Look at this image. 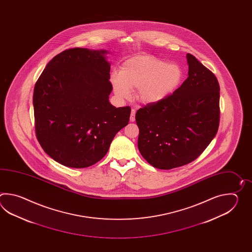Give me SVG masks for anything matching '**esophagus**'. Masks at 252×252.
<instances>
[{
    "label": "esophagus",
    "mask_w": 252,
    "mask_h": 252,
    "mask_svg": "<svg viewBox=\"0 0 252 252\" xmlns=\"http://www.w3.org/2000/svg\"><path fill=\"white\" fill-rule=\"evenodd\" d=\"M135 114H136V110H135V109H131L130 117H129V121H130V122H134V121H135Z\"/></svg>",
    "instance_id": "34e87169"
}]
</instances>
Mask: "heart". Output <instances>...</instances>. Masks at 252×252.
I'll return each instance as SVG.
<instances>
[{
  "label": "heart",
  "instance_id": "heart-1",
  "mask_svg": "<svg viewBox=\"0 0 252 252\" xmlns=\"http://www.w3.org/2000/svg\"><path fill=\"white\" fill-rule=\"evenodd\" d=\"M182 70L176 64L153 56H136L125 60L120 73L113 72L111 82L120 98H128L137 88V98L144 103L161 102L177 89L182 80Z\"/></svg>",
  "mask_w": 252,
  "mask_h": 252
}]
</instances>
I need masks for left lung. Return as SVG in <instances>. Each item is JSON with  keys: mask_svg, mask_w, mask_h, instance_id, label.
I'll return each mask as SVG.
<instances>
[{"mask_svg": "<svg viewBox=\"0 0 252 252\" xmlns=\"http://www.w3.org/2000/svg\"><path fill=\"white\" fill-rule=\"evenodd\" d=\"M188 77L161 102L136 113L138 148L151 166L172 169L196 159L218 131L220 86L214 73L188 53Z\"/></svg>", "mask_w": 252, "mask_h": 252, "instance_id": "left-lung-1", "label": "left lung"}]
</instances>
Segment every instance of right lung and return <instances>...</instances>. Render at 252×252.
<instances>
[{"label": "right lung", "instance_id": "obj_1", "mask_svg": "<svg viewBox=\"0 0 252 252\" xmlns=\"http://www.w3.org/2000/svg\"><path fill=\"white\" fill-rule=\"evenodd\" d=\"M106 51L65 49L39 75L33 93L35 131L43 150L64 166L84 168L106 155L130 107L109 102Z\"/></svg>", "mask_w": 252, "mask_h": 252}]
</instances>
